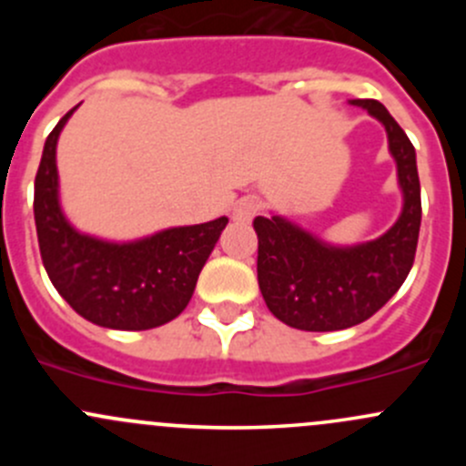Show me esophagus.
<instances>
[{"instance_id": "34e87169", "label": "esophagus", "mask_w": 466, "mask_h": 466, "mask_svg": "<svg viewBox=\"0 0 466 466\" xmlns=\"http://www.w3.org/2000/svg\"><path fill=\"white\" fill-rule=\"evenodd\" d=\"M257 209H259V203H257V198H252V196H246V198H241L237 205H234L232 218L237 220V223H250V220L255 218Z\"/></svg>"}]
</instances>
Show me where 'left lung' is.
I'll list each match as a JSON object with an SVG mask.
<instances>
[{"label":"left lung","instance_id":"obj_1","mask_svg":"<svg viewBox=\"0 0 466 466\" xmlns=\"http://www.w3.org/2000/svg\"><path fill=\"white\" fill-rule=\"evenodd\" d=\"M385 126L397 162L403 209L397 223L360 246H329L281 216H257V277L277 320L302 331H338L365 322L401 289L415 261L421 225V189L415 146L383 103L354 98Z\"/></svg>","mask_w":466,"mask_h":466}]
</instances>
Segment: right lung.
<instances>
[{"instance_id":"1","label":"right lung","mask_w":466,"mask_h":466,"mask_svg":"<svg viewBox=\"0 0 466 466\" xmlns=\"http://www.w3.org/2000/svg\"><path fill=\"white\" fill-rule=\"evenodd\" d=\"M76 107L49 133L35 173L33 214L46 275L65 302L98 327L142 331L171 322L189 304L228 218L162 229L130 243L74 229L60 209L56 144Z\"/></svg>"}]
</instances>
